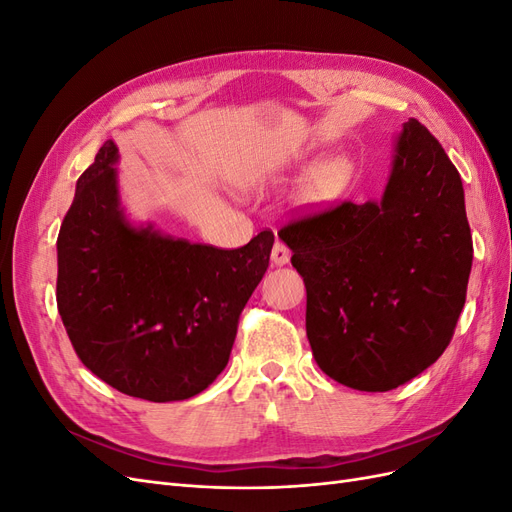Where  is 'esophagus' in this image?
Wrapping results in <instances>:
<instances>
[{
	"instance_id": "1",
	"label": "esophagus",
	"mask_w": 512,
	"mask_h": 512,
	"mask_svg": "<svg viewBox=\"0 0 512 512\" xmlns=\"http://www.w3.org/2000/svg\"><path fill=\"white\" fill-rule=\"evenodd\" d=\"M271 260H273V265H277V267L286 265V262L290 260V250H288V245H284L282 241H275L273 250H271Z\"/></svg>"
}]
</instances>
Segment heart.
<instances>
[{
  "mask_svg": "<svg viewBox=\"0 0 512 512\" xmlns=\"http://www.w3.org/2000/svg\"><path fill=\"white\" fill-rule=\"evenodd\" d=\"M348 177V164L344 160H327L324 164H320L314 175H312V188L316 194H333L335 190H339L344 185Z\"/></svg>",
  "mask_w": 512,
  "mask_h": 512,
  "instance_id": "heart-1",
  "label": "heart"
}]
</instances>
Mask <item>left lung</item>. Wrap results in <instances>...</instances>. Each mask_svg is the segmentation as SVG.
<instances>
[{
	"label": "left lung",
	"instance_id": "1",
	"mask_svg": "<svg viewBox=\"0 0 512 512\" xmlns=\"http://www.w3.org/2000/svg\"><path fill=\"white\" fill-rule=\"evenodd\" d=\"M307 288L318 367L384 393L436 363L466 303L472 235L463 185L442 145L410 119L380 200H352L280 228Z\"/></svg>",
	"mask_w": 512,
	"mask_h": 512
}]
</instances>
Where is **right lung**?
I'll use <instances>...</instances> for the list:
<instances>
[{
    "instance_id": "1",
    "label": "right lung",
    "mask_w": 512,
    "mask_h": 512,
    "mask_svg": "<svg viewBox=\"0 0 512 512\" xmlns=\"http://www.w3.org/2000/svg\"><path fill=\"white\" fill-rule=\"evenodd\" d=\"M106 141L76 181L57 237V309L83 365L119 393L179 401L222 374L273 232L237 250L132 226Z\"/></svg>"
}]
</instances>
